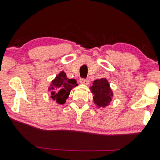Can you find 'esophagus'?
Returning a JSON list of instances; mask_svg holds the SVG:
<instances>
[{
  "instance_id": "esophagus-1",
  "label": "esophagus",
  "mask_w": 160,
  "mask_h": 160,
  "mask_svg": "<svg viewBox=\"0 0 160 160\" xmlns=\"http://www.w3.org/2000/svg\"><path fill=\"white\" fill-rule=\"evenodd\" d=\"M80 83L84 84V85H88L90 83V80L88 78H81L80 79Z\"/></svg>"
}]
</instances>
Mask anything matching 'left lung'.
Listing matches in <instances>:
<instances>
[{
	"mask_svg": "<svg viewBox=\"0 0 160 160\" xmlns=\"http://www.w3.org/2000/svg\"><path fill=\"white\" fill-rule=\"evenodd\" d=\"M90 90L94 95V102L98 107H106L112 101L113 93L105 78L94 80Z\"/></svg>",
	"mask_w": 160,
	"mask_h": 160,
	"instance_id": "left-lung-1",
	"label": "left lung"
}]
</instances>
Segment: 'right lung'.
Instances as JSON below:
<instances>
[{
  "label": "right lung",
  "instance_id": "right-lung-1",
  "mask_svg": "<svg viewBox=\"0 0 160 160\" xmlns=\"http://www.w3.org/2000/svg\"><path fill=\"white\" fill-rule=\"evenodd\" d=\"M77 81L75 79H68L64 72H61L58 76L52 81L51 90V97L56 102L63 104L68 97L70 90L77 85Z\"/></svg>",
  "mask_w": 160,
  "mask_h": 160
}]
</instances>
